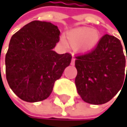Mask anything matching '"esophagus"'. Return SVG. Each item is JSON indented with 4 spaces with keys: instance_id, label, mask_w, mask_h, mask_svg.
Masks as SVG:
<instances>
[{
    "instance_id": "34e87169",
    "label": "esophagus",
    "mask_w": 127,
    "mask_h": 127,
    "mask_svg": "<svg viewBox=\"0 0 127 127\" xmlns=\"http://www.w3.org/2000/svg\"><path fill=\"white\" fill-rule=\"evenodd\" d=\"M75 58H72L71 59V65H75Z\"/></svg>"
}]
</instances>
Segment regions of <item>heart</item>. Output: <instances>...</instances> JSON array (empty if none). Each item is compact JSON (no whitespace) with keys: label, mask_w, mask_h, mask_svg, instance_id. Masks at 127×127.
Returning a JSON list of instances; mask_svg holds the SVG:
<instances>
[{"label":"heart","mask_w":127,"mask_h":127,"mask_svg":"<svg viewBox=\"0 0 127 127\" xmlns=\"http://www.w3.org/2000/svg\"><path fill=\"white\" fill-rule=\"evenodd\" d=\"M100 34L97 30L87 27L73 29L66 33L65 42L72 48H76L79 52H85L94 49L99 43ZM65 43L64 40H62Z\"/></svg>","instance_id":"1"}]
</instances>
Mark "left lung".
<instances>
[{
	"mask_svg": "<svg viewBox=\"0 0 127 127\" xmlns=\"http://www.w3.org/2000/svg\"><path fill=\"white\" fill-rule=\"evenodd\" d=\"M75 58L78 74L75 82L84 101L103 104L123 89L127 76L126 57L120 41L115 36L105 34L94 50Z\"/></svg>",
	"mask_w": 127,
	"mask_h": 127,
	"instance_id": "obj_1",
	"label": "left lung"
}]
</instances>
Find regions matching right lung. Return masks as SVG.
Listing matches in <instances>:
<instances>
[{
    "label": "right lung",
    "mask_w": 127,
    "mask_h": 127,
    "mask_svg": "<svg viewBox=\"0 0 127 127\" xmlns=\"http://www.w3.org/2000/svg\"><path fill=\"white\" fill-rule=\"evenodd\" d=\"M59 34L54 24L34 20L12 36L5 57L6 78L23 100L38 102L49 97L55 81L70 65L71 54L52 50Z\"/></svg>",
    "instance_id": "1"
}]
</instances>
